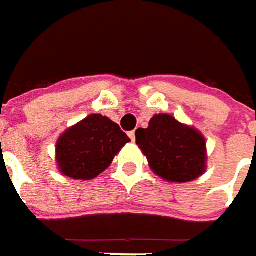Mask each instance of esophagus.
<instances>
[{
  "instance_id": "obj_1",
  "label": "esophagus",
  "mask_w": 256,
  "mask_h": 256,
  "mask_svg": "<svg viewBox=\"0 0 256 256\" xmlns=\"http://www.w3.org/2000/svg\"><path fill=\"white\" fill-rule=\"evenodd\" d=\"M128 136H130V139H132L133 142L136 140V134H134V132H130V133H128Z\"/></svg>"
}]
</instances>
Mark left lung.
Segmentation results:
<instances>
[{"label": "left lung", "instance_id": "8db88e82", "mask_svg": "<svg viewBox=\"0 0 256 256\" xmlns=\"http://www.w3.org/2000/svg\"><path fill=\"white\" fill-rule=\"evenodd\" d=\"M136 144L156 175L169 182H190L206 170V140L194 128L169 114H157L136 130Z\"/></svg>", "mask_w": 256, "mask_h": 256}]
</instances>
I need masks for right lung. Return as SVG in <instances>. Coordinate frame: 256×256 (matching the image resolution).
Returning a JSON list of instances; mask_svg holds the SVG:
<instances>
[{
  "label": "right lung",
  "instance_id": "1",
  "mask_svg": "<svg viewBox=\"0 0 256 256\" xmlns=\"http://www.w3.org/2000/svg\"><path fill=\"white\" fill-rule=\"evenodd\" d=\"M128 142L130 138L117 123L100 114H90L58 139V168L68 178L90 180L112 163Z\"/></svg>",
  "mask_w": 256,
  "mask_h": 256
}]
</instances>
